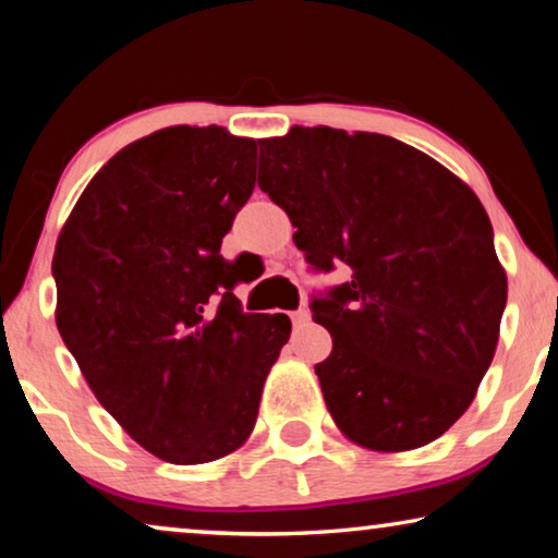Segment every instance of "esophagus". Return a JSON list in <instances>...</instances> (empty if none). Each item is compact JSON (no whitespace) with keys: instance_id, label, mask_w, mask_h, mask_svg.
Wrapping results in <instances>:
<instances>
[{"instance_id":"34e87169","label":"esophagus","mask_w":558,"mask_h":558,"mask_svg":"<svg viewBox=\"0 0 558 558\" xmlns=\"http://www.w3.org/2000/svg\"><path fill=\"white\" fill-rule=\"evenodd\" d=\"M307 319H310V310L300 307L296 312H292V323H294L296 327H302L304 323H307Z\"/></svg>"}]
</instances>
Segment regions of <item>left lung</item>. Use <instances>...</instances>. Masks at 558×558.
<instances>
[{
    "label": "left lung",
    "instance_id": "1",
    "mask_svg": "<svg viewBox=\"0 0 558 558\" xmlns=\"http://www.w3.org/2000/svg\"><path fill=\"white\" fill-rule=\"evenodd\" d=\"M258 187L296 226L332 335L315 365L342 434L378 452L441 437L490 368L508 300L490 218L437 159L393 136L294 126L258 142Z\"/></svg>",
    "mask_w": 558,
    "mask_h": 558
}]
</instances>
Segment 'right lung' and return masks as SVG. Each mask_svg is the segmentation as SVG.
<instances>
[{"mask_svg":"<svg viewBox=\"0 0 558 558\" xmlns=\"http://www.w3.org/2000/svg\"><path fill=\"white\" fill-rule=\"evenodd\" d=\"M254 185V140L170 126L113 155L60 231V338L101 407L165 462H213L248 439L292 332L281 312H243L220 256Z\"/></svg>","mask_w":558,"mask_h":558,"instance_id":"obj_1","label":"right lung"}]
</instances>
